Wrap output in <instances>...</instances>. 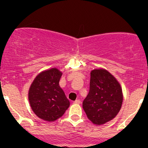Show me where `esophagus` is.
Instances as JSON below:
<instances>
[{
    "label": "esophagus",
    "instance_id": "obj_1",
    "mask_svg": "<svg viewBox=\"0 0 148 148\" xmlns=\"http://www.w3.org/2000/svg\"><path fill=\"white\" fill-rule=\"evenodd\" d=\"M80 103H81V101H80L79 99H76V100L74 102V104H80Z\"/></svg>",
    "mask_w": 148,
    "mask_h": 148
}]
</instances>
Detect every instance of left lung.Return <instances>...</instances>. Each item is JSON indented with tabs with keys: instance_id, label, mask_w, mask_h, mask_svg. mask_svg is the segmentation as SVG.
Wrapping results in <instances>:
<instances>
[{
	"instance_id": "8db88e82",
	"label": "left lung",
	"mask_w": 148,
	"mask_h": 148,
	"mask_svg": "<svg viewBox=\"0 0 148 148\" xmlns=\"http://www.w3.org/2000/svg\"><path fill=\"white\" fill-rule=\"evenodd\" d=\"M89 92L82 107L88 119L97 125L112 120L120 112L123 101L120 83L104 69L90 73Z\"/></svg>"
}]
</instances>
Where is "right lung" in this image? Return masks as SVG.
Masks as SVG:
<instances>
[{
    "instance_id": "1",
    "label": "right lung",
    "mask_w": 148,
    "mask_h": 148,
    "mask_svg": "<svg viewBox=\"0 0 148 148\" xmlns=\"http://www.w3.org/2000/svg\"><path fill=\"white\" fill-rule=\"evenodd\" d=\"M62 75L56 68L42 71L34 79L28 91V100L34 112L48 122L62 117L70 105L59 86Z\"/></svg>"
}]
</instances>
